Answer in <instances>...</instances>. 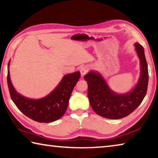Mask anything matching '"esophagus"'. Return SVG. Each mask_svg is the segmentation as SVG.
I'll return each mask as SVG.
<instances>
[{"label":"esophagus","mask_w":158,"mask_h":158,"mask_svg":"<svg viewBox=\"0 0 158 158\" xmlns=\"http://www.w3.org/2000/svg\"><path fill=\"white\" fill-rule=\"evenodd\" d=\"M89 70V66L84 65V66L81 67V68H80V73H81V77H84V76L88 73V71Z\"/></svg>","instance_id":"34e87169"}]
</instances>
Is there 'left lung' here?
<instances>
[{"label": "left lung", "mask_w": 158, "mask_h": 158, "mask_svg": "<svg viewBox=\"0 0 158 158\" xmlns=\"http://www.w3.org/2000/svg\"><path fill=\"white\" fill-rule=\"evenodd\" d=\"M135 51L140 60V76L130 91L118 94L113 91L100 73L90 71L84 76L88 84V97L96 114L109 119H119L130 114L139 106L146 94L148 83V65L143 47L138 42Z\"/></svg>", "instance_id": "8db88e82"}]
</instances>
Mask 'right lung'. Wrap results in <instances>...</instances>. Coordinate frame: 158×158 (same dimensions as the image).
Instances as JSON below:
<instances>
[{
    "instance_id": "right-lung-1",
    "label": "right lung",
    "mask_w": 158,
    "mask_h": 158,
    "mask_svg": "<svg viewBox=\"0 0 158 158\" xmlns=\"http://www.w3.org/2000/svg\"><path fill=\"white\" fill-rule=\"evenodd\" d=\"M8 63L7 85L10 96L17 108L33 121L50 123L60 118L68 106V102L74 87L81 77L80 72L66 74L55 89L49 95L40 99H30L17 92L10 79Z\"/></svg>"
}]
</instances>
